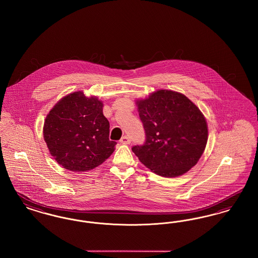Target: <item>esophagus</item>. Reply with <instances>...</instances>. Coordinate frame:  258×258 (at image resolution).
Wrapping results in <instances>:
<instances>
[{
	"instance_id": "obj_1",
	"label": "esophagus",
	"mask_w": 258,
	"mask_h": 258,
	"mask_svg": "<svg viewBox=\"0 0 258 258\" xmlns=\"http://www.w3.org/2000/svg\"><path fill=\"white\" fill-rule=\"evenodd\" d=\"M131 141H132V140H131V137L127 136V135H124V136H123V137L121 138V140H120V142L123 143V144H130Z\"/></svg>"
}]
</instances>
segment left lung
<instances>
[{"instance_id": "8db88e82", "label": "left lung", "mask_w": 258, "mask_h": 258, "mask_svg": "<svg viewBox=\"0 0 258 258\" xmlns=\"http://www.w3.org/2000/svg\"><path fill=\"white\" fill-rule=\"evenodd\" d=\"M137 107L146 138L132 150L146 167L163 177H177L197 164L208 128L194 102L180 93L160 90L138 100Z\"/></svg>"}]
</instances>
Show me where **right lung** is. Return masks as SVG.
Masks as SVG:
<instances>
[{"label": "right lung", "mask_w": 258, "mask_h": 258, "mask_svg": "<svg viewBox=\"0 0 258 258\" xmlns=\"http://www.w3.org/2000/svg\"><path fill=\"white\" fill-rule=\"evenodd\" d=\"M95 97L75 92L61 98L47 115L43 136L51 156L63 168L91 170L107 160L117 144L109 140V122Z\"/></svg>", "instance_id": "right-lung-1"}]
</instances>
